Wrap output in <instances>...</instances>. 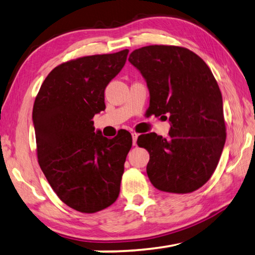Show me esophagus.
Segmentation results:
<instances>
[{
    "label": "esophagus",
    "instance_id": "obj_1",
    "mask_svg": "<svg viewBox=\"0 0 255 255\" xmlns=\"http://www.w3.org/2000/svg\"><path fill=\"white\" fill-rule=\"evenodd\" d=\"M131 136H132V145L136 146V141H137V138H138V133H137V132H131Z\"/></svg>",
    "mask_w": 255,
    "mask_h": 255
}]
</instances>
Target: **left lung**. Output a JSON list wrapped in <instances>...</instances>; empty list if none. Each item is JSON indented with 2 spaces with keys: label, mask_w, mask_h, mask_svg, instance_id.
<instances>
[{
  "label": "left lung",
  "mask_w": 255,
  "mask_h": 255,
  "mask_svg": "<svg viewBox=\"0 0 255 255\" xmlns=\"http://www.w3.org/2000/svg\"><path fill=\"white\" fill-rule=\"evenodd\" d=\"M128 60L147 84V112L171 125L167 138L149 132L137 139L149 153V181L161 191H195L213 175L226 140L223 98L213 73L199 56L178 46L141 47Z\"/></svg>",
  "instance_id": "left-lung-1"
}]
</instances>
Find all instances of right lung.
<instances>
[{"instance_id":"obj_1","label":"right lung","mask_w":255,"mask_h":255,"mask_svg":"<svg viewBox=\"0 0 255 255\" xmlns=\"http://www.w3.org/2000/svg\"><path fill=\"white\" fill-rule=\"evenodd\" d=\"M128 49L63 63L41 84L32 110L40 169L56 195L77 211L93 214L117 200L132 138L94 131L106 109L105 90L122 71Z\"/></svg>"}]
</instances>
